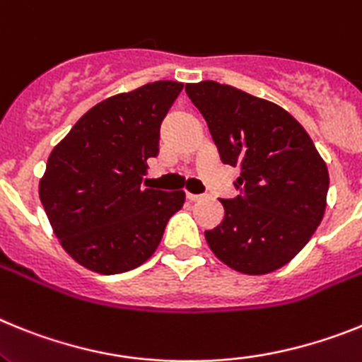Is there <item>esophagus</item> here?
I'll list each match as a JSON object with an SVG mask.
<instances>
[{
	"label": "esophagus",
	"instance_id": "obj_1",
	"mask_svg": "<svg viewBox=\"0 0 362 362\" xmlns=\"http://www.w3.org/2000/svg\"><path fill=\"white\" fill-rule=\"evenodd\" d=\"M185 197H187V200H191V202H199V200L206 199V194H193V193H187Z\"/></svg>",
	"mask_w": 362,
	"mask_h": 362
}]
</instances>
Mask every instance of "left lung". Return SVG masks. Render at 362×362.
Instances as JSON below:
<instances>
[{
	"label": "left lung",
	"instance_id": "1",
	"mask_svg": "<svg viewBox=\"0 0 362 362\" xmlns=\"http://www.w3.org/2000/svg\"><path fill=\"white\" fill-rule=\"evenodd\" d=\"M185 93L211 133L222 163L238 168V194L220 199L224 218L206 231L229 268L264 275L290 262L325 216L328 168L304 127L282 107L216 81Z\"/></svg>",
	"mask_w": 362,
	"mask_h": 362
}]
</instances>
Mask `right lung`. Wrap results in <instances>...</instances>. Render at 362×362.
Masks as SVG:
<instances>
[{"label":"right lung","instance_id":"1","mask_svg":"<svg viewBox=\"0 0 362 362\" xmlns=\"http://www.w3.org/2000/svg\"><path fill=\"white\" fill-rule=\"evenodd\" d=\"M182 89L178 81H155L103 100L50 153L40 200L64 250L90 272L138 268L184 206V191L142 185L147 158L158 155L160 125Z\"/></svg>","mask_w":362,"mask_h":362}]
</instances>
